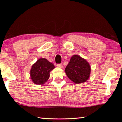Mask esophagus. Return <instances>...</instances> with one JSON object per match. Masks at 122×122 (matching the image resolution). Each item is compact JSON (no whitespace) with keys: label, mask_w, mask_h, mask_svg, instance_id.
<instances>
[{"label":"esophagus","mask_w":122,"mask_h":122,"mask_svg":"<svg viewBox=\"0 0 122 122\" xmlns=\"http://www.w3.org/2000/svg\"><path fill=\"white\" fill-rule=\"evenodd\" d=\"M57 67H59V68H62L63 67V65H62V64H57Z\"/></svg>","instance_id":"34e87169"}]
</instances>
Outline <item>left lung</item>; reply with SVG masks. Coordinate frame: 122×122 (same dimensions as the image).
I'll return each instance as SVG.
<instances>
[{
  "instance_id": "1",
  "label": "left lung",
  "mask_w": 122,
  "mask_h": 122,
  "mask_svg": "<svg viewBox=\"0 0 122 122\" xmlns=\"http://www.w3.org/2000/svg\"><path fill=\"white\" fill-rule=\"evenodd\" d=\"M90 71L89 64L78 55H73L65 68L68 77L77 84L85 82L89 77Z\"/></svg>"
}]
</instances>
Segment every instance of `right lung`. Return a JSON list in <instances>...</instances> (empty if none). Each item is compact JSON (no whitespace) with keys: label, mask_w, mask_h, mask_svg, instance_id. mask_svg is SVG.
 Masks as SVG:
<instances>
[{"label":"right lung","mask_w":122,"mask_h":122,"mask_svg":"<svg viewBox=\"0 0 122 122\" xmlns=\"http://www.w3.org/2000/svg\"><path fill=\"white\" fill-rule=\"evenodd\" d=\"M55 68L52 63L44 58L39 59L30 71L31 79L35 84H44L49 77V73Z\"/></svg>","instance_id":"obj_1"}]
</instances>
